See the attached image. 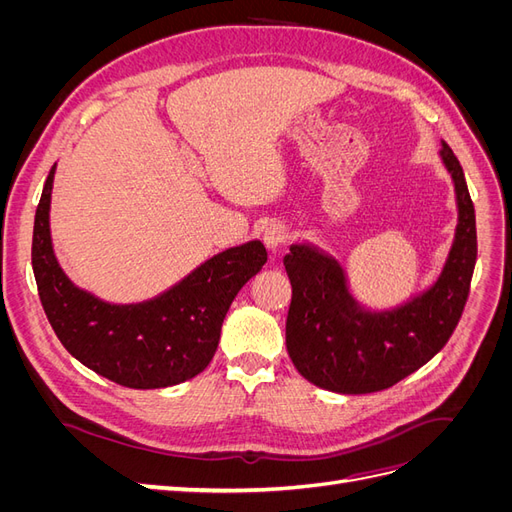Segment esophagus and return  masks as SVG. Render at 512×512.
Listing matches in <instances>:
<instances>
[{
  "mask_svg": "<svg viewBox=\"0 0 512 512\" xmlns=\"http://www.w3.org/2000/svg\"><path fill=\"white\" fill-rule=\"evenodd\" d=\"M288 237H290V230H288L286 224L273 222L265 228V243L269 247H273V250H275V247H282L288 241Z\"/></svg>",
  "mask_w": 512,
  "mask_h": 512,
  "instance_id": "34e87169",
  "label": "esophagus"
}]
</instances>
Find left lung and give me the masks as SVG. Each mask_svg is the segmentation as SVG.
Instances as JSON below:
<instances>
[{
    "mask_svg": "<svg viewBox=\"0 0 512 512\" xmlns=\"http://www.w3.org/2000/svg\"><path fill=\"white\" fill-rule=\"evenodd\" d=\"M442 160L457 192L455 243L438 282L408 305L365 314L333 258L307 245H292L284 256L292 284L288 354L299 374L320 389L346 395L384 391L423 367L451 339L476 265V215L463 168L446 143Z\"/></svg>",
    "mask_w": 512,
    "mask_h": 512,
    "instance_id": "left-lung-1",
    "label": "left lung"
}]
</instances>
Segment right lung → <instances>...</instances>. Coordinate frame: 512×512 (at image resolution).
Returning <instances> with one entry per match:
<instances>
[{
    "instance_id": "right-lung-1",
    "label": "right lung",
    "mask_w": 512,
    "mask_h": 512,
    "mask_svg": "<svg viewBox=\"0 0 512 512\" xmlns=\"http://www.w3.org/2000/svg\"><path fill=\"white\" fill-rule=\"evenodd\" d=\"M53 175L55 166L36 209L32 265L59 342L96 374L130 389H162L198 376L218 350L232 299L267 262L265 245L230 247L153 301L108 305L76 288L57 265L49 232Z\"/></svg>"
}]
</instances>
